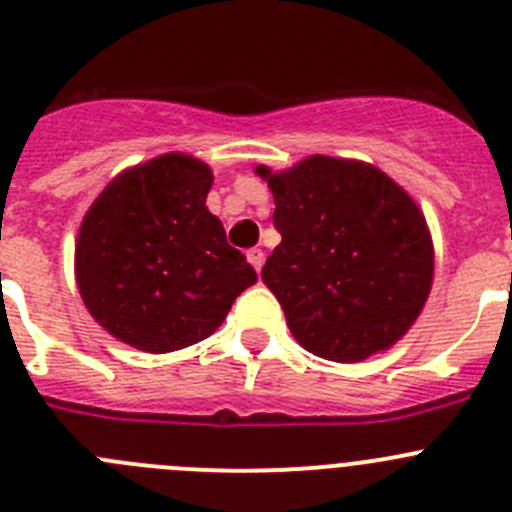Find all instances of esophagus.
Masks as SVG:
<instances>
[{"label":"esophagus","mask_w":512,"mask_h":512,"mask_svg":"<svg viewBox=\"0 0 512 512\" xmlns=\"http://www.w3.org/2000/svg\"><path fill=\"white\" fill-rule=\"evenodd\" d=\"M246 259L251 261V266L256 271H261V266H264V251H261V248H248V253H246Z\"/></svg>","instance_id":"esophagus-1"}]
</instances>
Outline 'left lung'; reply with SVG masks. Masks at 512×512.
<instances>
[{
	"mask_svg": "<svg viewBox=\"0 0 512 512\" xmlns=\"http://www.w3.org/2000/svg\"><path fill=\"white\" fill-rule=\"evenodd\" d=\"M274 193L281 243L261 279L306 352L362 362L410 332L435 276V246L415 198L372 163L309 155L256 165Z\"/></svg>",
	"mask_w": 512,
	"mask_h": 512,
	"instance_id": "1",
	"label": "left lung"
}]
</instances>
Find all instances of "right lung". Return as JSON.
Masks as SVG:
<instances>
[{
	"mask_svg": "<svg viewBox=\"0 0 512 512\" xmlns=\"http://www.w3.org/2000/svg\"><path fill=\"white\" fill-rule=\"evenodd\" d=\"M213 170L186 153L125 168L92 201L75 281L92 319L148 354L211 337L256 271L208 211Z\"/></svg>",
	"mask_w": 512,
	"mask_h": 512,
	"instance_id": "right-lung-1",
	"label": "right lung"
}]
</instances>
